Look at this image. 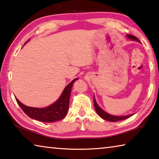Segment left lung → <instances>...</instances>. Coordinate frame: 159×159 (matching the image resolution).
<instances>
[{"label":"left lung","instance_id":"left-lung-1","mask_svg":"<svg viewBox=\"0 0 159 159\" xmlns=\"http://www.w3.org/2000/svg\"><path fill=\"white\" fill-rule=\"evenodd\" d=\"M128 37L129 38V39H130L132 40H135V41L139 42L138 38L133 36V35H128ZM94 106H95V109L96 110V112L98 113V114L99 116L103 118V119H104V120H109V121H112V122L119 121V120H125V119H126V118H128L130 116H131L133 115V114H130V115L125 116H113V115H110L109 114H107V113L104 111L103 110H102L100 107L98 106V104H97V102L95 101V98H94Z\"/></svg>","mask_w":159,"mask_h":159}]
</instances>
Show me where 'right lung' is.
Here are the masks:
<instances>
[{
    "label": "right lung",
    "instance_id": "1",
    "mask_svg": "<svg viewBox=\"0 0 159 159\" xmlns=\"http://www.w3.org/2000/svg\"><path fill=\"white\" fill-rule=\"evenodd\" d=\"M77 79H74L69 84L64 88L62 94L57 102L45 108H35V107H27L18 100L17 104L20 105L23 111L33 119L40 120L42 122L52 123L57 120L63 119L68 111L69 105V98L73 83Z\"/></svg>",
    "mask_w": 159,
    "mask_h": 159
}]
</instances>
